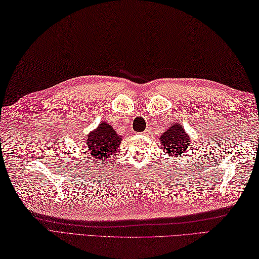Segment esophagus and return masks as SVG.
Returning <instances> with one entry per match:
<instances>
[{"instance_id":"obj_1","label":"esophagus","mask_w":259,"mask_h":259,"mask_svg":"<svg viewBox=\"0 0 259 259\" xmlns=\"http://www.w3.org/2000/svg\"><path fill=\"white\" fill-rule=\"evenodd\" d=\"M149 131H150V130H149V128H146V130H145V131H144V134H147V132H149Z\"/></svg>"}]
</instances>
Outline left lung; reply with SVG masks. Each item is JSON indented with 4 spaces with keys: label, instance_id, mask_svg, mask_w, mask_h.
Instances as JSON below:
<instances>
[{
    "label": "left lung",
    "instance_id": "left-lung-1",
    "mask_svg": "<svg viewBox=\"0 0 259 259\" xmlns=\"http://www.w3.org/2000/svg\"><path fill=\"white\" fill-rule=\"evenodd\" d=\"M190 142H191V137L179 123H173L160 136V143L163 150L165 154L171 156V159L179 157L186 153L190 147Z\"/></svg>",
    "mask_w": 259,
    "mask_h": 259
}]
</instances>
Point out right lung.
<instances>
[{"instance_id":"1","label":"right lung","mask_w":259,"mask_h":259,"mask_svg":"<svg viewBox=\"0 0 259 259\" xmlns=\"http://www.w3.org/2000/svg\"><path fill=\"white\" fill-rule=\"evenodd\" d=\"M123 137L116 133L109 123L100 122L97 128L89 133L85 139L86 152H88L94 160L105 161L117 151Z\"/></svg>"}]
</instances>
